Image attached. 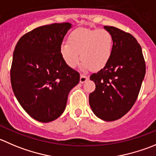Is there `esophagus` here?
<instances>
[{"label":"esophagus","instance_id":"1","mask_svg":"<svg viewBox=\"0 0 156 156\" xmlns=\"http://www.w3.org/2000/svg\"><path fill=\"white\" fill-rule=\"evenodd\" d=\"M87 79H88V76H87V75H84L81 74V76H80V82L81 83L85 82Z\"/></svg>","mask_w":156,"mask_h":156}]
</instances>
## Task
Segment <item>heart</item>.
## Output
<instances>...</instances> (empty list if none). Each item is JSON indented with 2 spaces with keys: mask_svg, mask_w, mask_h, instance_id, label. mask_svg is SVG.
<instances>
[{
  "mask_svg": "<svg viewBox=\"0 0 156 156\" xmlns=\"http://www.w3.org/2000/svg\"><path fill=\"white\" fill-rule=\"evenodd\" d=\"M113 46V37L107 30L80 28L71 33L69 42L62 44L60 52L65 62L72 69L81 58L83 69L91 68L94 70H99L110 60Z\"/></svg>",
  "mask_w": 156,
  "mask_h": 156,
  "instance_id": "1",
  "label": "heart"
}]
</instances>
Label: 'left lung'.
I'll return each instance as SVG.
<instances>
[{"label": "left lung", "mask_w": 156, "mask_h": 156, "mask_svg": "<svg viewBox=\"0 0 156 156\" xmlns=\"http://www.w3.org/2000/svg\"><path fill=\"white\" fill-rule=\"evenodd\" d=\"M104 29L113 37V52L107 64L90 79L95 90L89 95L94 113L105 121L124 116L135 104L146 74L143 51L130 33L114 27Z\"/></svg>", "instance_id": "8db88e82"}]
</instances>
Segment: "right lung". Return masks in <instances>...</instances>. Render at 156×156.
Listing matches in <instances>:
<instances>
[{"label":"right lung","instance_id":"add662e5","mask_svg":"<svg viewBox=\"0 0 156 156\" xmlns=\"http://www.w3.org/2000/svg\"><path fill=\"white\" fill-rule=\"evenodd\" d=\"M69 23L42 26L24 34L15 46L10 81L15 97L31 117L48 123L59 117L80 75L60 52Z\"/></svg>","mask_w":156,"mask_h":156}]
</instances>
